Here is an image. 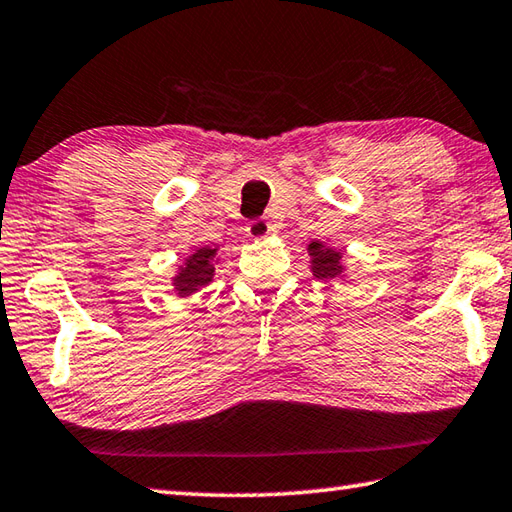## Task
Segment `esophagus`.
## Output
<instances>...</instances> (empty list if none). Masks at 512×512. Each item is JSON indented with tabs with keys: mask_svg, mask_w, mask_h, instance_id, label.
I'll list each match as a JSON object with an SVG mask.
<instances>
[{
	"mask_svg": "<svg viewBox=\"0 0 512 512\" xmlns=\"http://www.w3.org/2000/svg\"><path fill=\"white\" fill-rule=\"evenodd\" d=\"M270 230H273V226H270L268 219H253V222H248V226H246L248 237H253V239H262V237L270 235Z\"/></svg>",
	"mask_w": 512,
	"mask_h": 512,
	"instance_id": "obj_1",
	"label": "esophagus"
}]
</instances>
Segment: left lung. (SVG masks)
Returning a JSON list of instances; mask_svg holds the SVG:
<instances>
[{
    "instance_id": "8db88e82",
    "label": "left lung",
    "mask_w": 512,
    "mask_h": 512,
    "mask_svg": "<svg viewBox=\"0 0 512 512\" xmlns=\"http://www.w3.org/2000/svg\"><path fill=\"white\" fill-rule=\"evenodd\" d=\"M308 253L313 257V275L317 279H335L342 275V255L335 253V250L322 248V244L313 242L308 246Z\"/></svg>"
}]
</instances>
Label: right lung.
<instances>
[{
	"label": "right lung",
	"instance_id": "add662e5",
	"mask_svg": "<svg viewBox=\"0 0 512 512\" xmlns=\"http://www.w3.org/2000/svg\"><path fill=\"white\" fill-rule=\"evenodd\" d=\"M213 255L215 248H199L197 253L186 259L184 268L179 270V275L175 279V288L179 290V295H188L197 290L199 286H206L210 279H213Z\"/></svg>",
	"mask_w": 512,
	"mask_h": 512
}]
</instances>
